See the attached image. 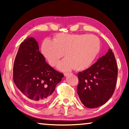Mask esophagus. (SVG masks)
<instances>
[{
    "label": "esophagus",
    "instance_id": "obj_1",
    "mask_svg": "<svg viewBox=\"0 0 129 129\" xmlns=\"http://www.w3.org/2000/svg\"><path fill=\"white\" fill-rule=\"evenodd\" d=\"M68 75H70V73H64V76H67Z\"/></svg>",
    "mask_w": 129,
    "mask_h": 129
}]
</instances>
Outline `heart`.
Listing matches in <instances>:
<instances>
[{"instance_id":"1","label":"heart","mask_w":129,"mask_h":129,"mask_svg":"<svg viewBox=\"0 0 129 129\" xmlns=\"http://www.w3.org/2000/svg\"><path fill=\"white\" fill-rule=\"evenodd\" d=\"M101 50V42L96 36L87 34L60 33L53 41L46 39L41 46V52L49 65L55 67L64 54L65 59L58 65V70L77 71L89 68L97 59Z\"/></svg>"}]
</instances>
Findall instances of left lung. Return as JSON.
Segmentation results:
<instances>
[{"mask_svg":"<svg viewBox=\"0 0 129 129\" xmlns=\"http://www.w3.org/2000/svg\"><path fill=\"white\" fill-rule=\"evenodd\" d=\"M117 76L116 59L109 49L95 64L78 74L77 92L82 103L89 108L104 104L114 93Z\"/></svg>","mask_w":129,"mask_h":129,"instance_id":"8db88e82","label":"left lung"}]
</instances>
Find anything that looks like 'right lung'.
<instances>
[{
  "label": "right lung",
  "mask_w": 129,
  "mask_h": 129,
  "mask_svg": "<svg viewBox=\"0 0 129 129\" xmlns=\"http://www.w3.org/2000/svg\"><path fill=\"white\" fill-rule=\"evenodd\" d=\"M63 76L46 62L34 38L22 42L14 60L13 80L31 106H43Z\"/></svg>",
  "instance_id": "right-lung-1"
}]
</instances>
